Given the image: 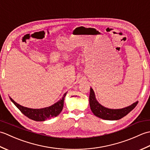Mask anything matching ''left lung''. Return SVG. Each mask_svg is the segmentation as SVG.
<instances>
[{"instance_id":"1","label":"left lung","mask_w":150,"mask_h":150,"mask_svg":"<svg viewBox=\"0 0 150 150\" xmlns=\"http://www.w3.org/2000/svg\"><path fill=\"white\" fill-rule=\"evenodd\" d=\"M138 104V101L133 103L132 105L121 109H110L103 106L97 100L95 92L90 88V106L91 110L95 116L100 119L109 120H116L126 116L130 111L134 109Z\"/></svg>"}]
</instances>
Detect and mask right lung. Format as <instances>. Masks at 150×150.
Returning <instances> with one entry per match:
<instances>
[{"mask_svg": "<svg viewBox=\"0 0 150 150\" xmlns=\"http://www.w3.org/2000/svg\"><path fill=\"white\" fill-rule=\"evenodd\" d=\"M66 93L67 92L63 95L62 98H60L59 101H57V103L52 105V106L40 108V109H32V108L24 107L15 102L10 97H9V98H10L12 103L17 106L18 109L25 116L35 121H44L57 117L61 112L64 106V97Z\"/></svg>", "mask_w": 150, "mask_h": 150, "instance_id": "right-lung-1", "label": "right lung"}]
</instances>
